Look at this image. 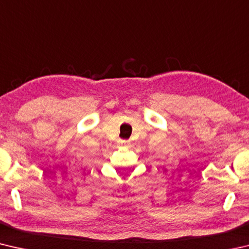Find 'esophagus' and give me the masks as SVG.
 Masks as SVG:
<instances>
[{
    "label": "esophagus",
    "mask_w": 249,
    "mask_h": 249,
    "mask_svg": "<svg viewBox=\"0 0 249 249\" xmlns=\"http://www.w3.org/2000/svg\"><path fill=\"white\" fill-rule=\"evenodd\" d=\"M120 142H121V144H122V145H127L129 142H128V141H121Z\"/></svg>",
    "instance_id": "34e87169"
}]
</instances>
